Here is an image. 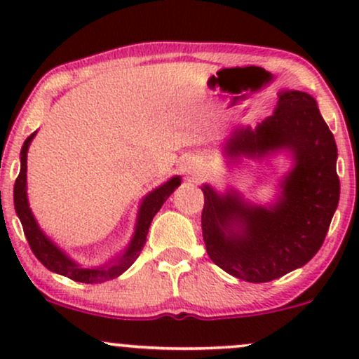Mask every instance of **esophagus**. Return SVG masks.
Segmentation results:
<instances>
[{
  "label": "esophagus",
  "instance_id": "esophagus-1",
  "mask_svg": "<svg viewBox=\"0 0 359 359\" xmlns=\"http://www.w3.org/2000/svg\"><path fill=\"white\" fill-rule=\"evenodd\" d=\"M184 172H187V174H196L197 172V163L194 162V160H187V162L184 163Z\"/></svg>",
  "mask_w": 359,
  "mask_h": 359
}]
</instances>
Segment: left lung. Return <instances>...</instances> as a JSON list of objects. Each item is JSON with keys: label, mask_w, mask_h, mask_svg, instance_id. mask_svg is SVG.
I'll list each match as a JSON object with an SVG mask.
<instances>
[{"label": "left lung", "mask_w": 359, "mask_h": 359, "mask_svg": "<svg viewBox=\"0 0 359 359\" xmlns=\"http://www.w3.org/2000/svg\"><path fill=\"white\" fill-rule=\"evenodd\" d=\"M280 148L294 154L295 167L273 208H255L236 194L219 196L203 187L205 251L219 269L245 282H270L311 262L339 203L334 137L307 93H280L275 113L255 131H234L226 150L265 155Z\"/></svg>", "instance_id": "1"}]
</instances>
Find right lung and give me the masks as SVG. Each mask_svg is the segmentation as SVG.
<instances>
[{"instance_id": "1", "label": "right lung", "mask_w": 359, "mask_h": 359, "mask_svg": "<svg viewBox=\"0 0 359 359\" xmlns=\"http://www.w3.org/2000/svg\"><path fill=\"white\" fill-rule=\"evenodd\" d=\"M36 133V131H35ZM35 133H32L30 137L25 140L22 147V168H20V174L15 180V189H13V199H15V209L18 214L20 221H22L23 233L27 236L28 245H30L32 251L39 262L43 266H47L50 271L69 277L74 282L81 283H101L106 280H113L119 277L123 271H126L131 265L135 263V259L140 257L143 246H145L148 228H150V222L154 219V216L160 211L163 203L168 199L172 192L175 191V187L180 185V177H174V179L168 180L167 184H163L162 187L155 189L154 192H150L143 199L142 208H140L138 214V222L137 229H135V236L131 240L130 246L123 255H119L116 259L109 262L106 266H100V269H82V266L76 265L72 259L65 257L62 251L57 248L53 243L48 240L45 234L40 231L39 224L35 222L34 214H32L30 208H28L27 201V151L30 147V142L34 140Z\"/></svg>"}]
</instances>
